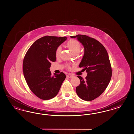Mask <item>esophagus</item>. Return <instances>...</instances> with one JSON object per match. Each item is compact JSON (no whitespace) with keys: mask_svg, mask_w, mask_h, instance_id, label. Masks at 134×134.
<instances>
[{"mask_svg":"<svg viewBox=\"0 0 134 134\" xmlns=\"http://www.w3.org/2000/svg\"><path fill=\"white\" fill-rule=\"evenodd\" d=\"M66 77H68V78H72V77H73V75H72V74H68L66 75Z\"/></svg>","mask_w":134,"mask_h":134,"instance_id":"1","label":"esophagus"}]
</instances>
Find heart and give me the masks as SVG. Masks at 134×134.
I'll return each mask as SVG.
<instances>
[{
    "mask_svg": "<svg viewBox=\"0 0 134 134\" xmlns=\"http://www.w3.org/2000/svg\"><path fill=\"white\" fill-rule=\"evenodd\" d=\"M66 46L69 48V50L72 52L74 54H78L80 51L81 48V45L80 43L76 40H70L66 43ZM61 51V47L58 46L55 51V56L57 58H58L60 56V54ZM68 69H70V66L67 65Z\"/></svg>",
    "mask_w": 134,
    "mask_h": 134,
    "instance_id": "1",
    "label": "heart"
}]
</instances>
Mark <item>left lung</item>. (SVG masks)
Instances as JSON below:
<instances>
[{"instance_id":"obj_1","label":"left lung","mask_w":134,"mask_h":134,"mask_svg":"<svg viewBox=\"0 0 134 134\" xmlns=\"http://www.w3.org/2000/svg\"><path fill=\"white\" fill-rule=\"evenodd\" d=\"M70 37L76 38L84 46V54L79 67L88 73L85 79L77 76L80 84L76 92L82 99L92 101L103 92L111 80L112 70L108 54L104 46L94 38L83 35Z\"/></svg>"}]
</instances>
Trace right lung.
<instances>
[{"label":"right lung","mask_w":134,"mask_h":134,"mask_svg":"<svg viewBox=\"0 0 134 134\" xmlns=\"http://www.w3.org/2000/svg\"><path fill=\"white\" fill-rule=\"evenodd\" d=\"M66 39V37H43L33 43L24 58L25 79L31 91L41 99H50L57 96L65 79L62 72L52 76L50 68L51 62L56 60V48Z\"/></svg>","instance_id":"add662e5"}]
</instances>
